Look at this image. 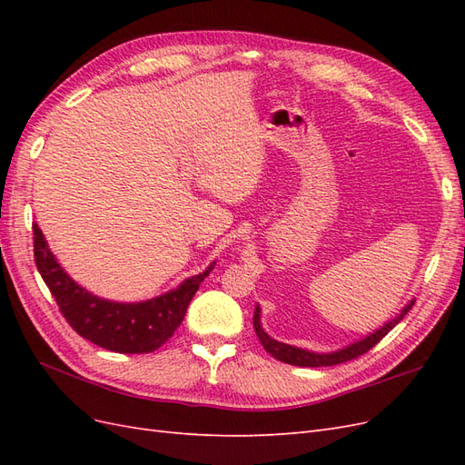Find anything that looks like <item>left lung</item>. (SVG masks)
Returning <instances> with one entry per match:
<instances>
[{
    "mask_svg": "<svg viewBox=\"0 0 465 465\" xmlns=\"http://www.w3.org/2000/svg\"><path fill=\"white\" fill-rule=\"evenodd\" d=\"M413 304H415V301H411L396 318L390 320L388 323H384V326L376 330L374 333L364 337V340L351 343V345H347L340 351H333V353H312V351H304V349L292 347V345H287V343H281V341L273 340V337L267 335L262 328L260 306H256V312H254V330H256V335L260 337V343L263 345L267 353H270L272 357H275L281 362L294 364V367H311V369L333 367V364H341V362H347L351 359H357V357L367 353V351H371L380 340H382L384 335L390 333V330L396 328V323H400L405 318V314L411 311Z\"/></svg>",
    "mask_w": 465,
    "mask_h": 465,
    "instance_id": "8db88e82",
    "label": "left lung"
}]
</instances>
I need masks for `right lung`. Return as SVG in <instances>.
Segmentation results:
<instances>
[{"instance_id":"right-lung-1","label":"right lung","mask_w":465,"mask_h":465,"mask_svg":"<svg viewBox=\"0 0 465 465\" xmlns=\"http://www.w3.org/2000/svg\"><path fill=\"white\" fill-rule=\"evenodd\" d=\"M35 262L60 312L81 337L114 353H151L171 340L188 311V304L215 262L178 289L143 302H114L96 297L69 277L48 248L40 227L33 224Z\"/></svg>"}]
</instances>
